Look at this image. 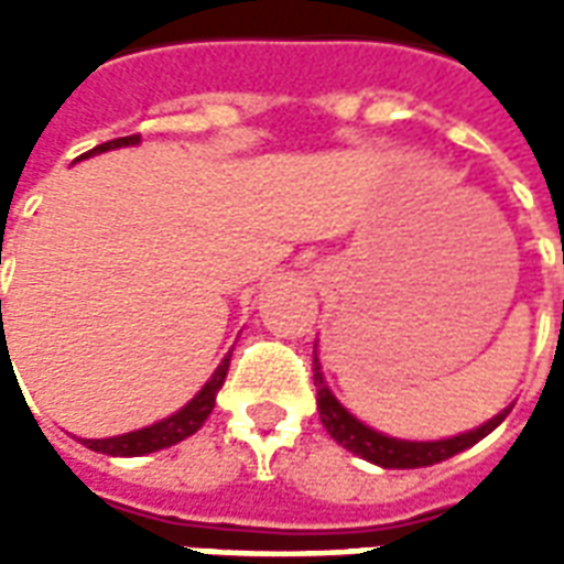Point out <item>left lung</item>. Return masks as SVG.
I'll use <instances>...</instances> for the list:
<instances>
[{"instance_id":"8db88e82","label":"left lung","mask_w":564,"mask_h":564,"mask_svg":"<svg viewBox=\"0 0 564 564\" xmlns=\"http://www.w3.org/2000/svg\"><path fill=\"white\" fill-rule=\"evenodd\" d=\"M314 387H317L319 420L326 425V432H329L341 447L356 453L359 459L375 462L380 468H425V465L449 459V456H456L462 449H468L471 444H477L480 437L489 435V432L510 414V408H513V404H510L501 414L492 416L489 423L477 425V429L465 432V435L444 437V441H399V437L380 435L375 429H368L366 423H359V420L332 395L329 387H326V380H323V371H319L317 354H314Z\"/></svg>"}]
</instances>
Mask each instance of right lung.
<instances>
[{
    "label": "right lung",
    "instance_id": "1",
    "mask_svg": "<svg viewBox=\"0 0 564 564\" xmlns=\"http://www.w3.org/2000/svg\"><path fill=\"white\" fill-rule=\"evenodd\" d=\"M129 144H139V135H127V139H115L105 141L99 148H93L90 153H102V150H115V148H129ZM2 307V302H0ZM229 356L223 359L217 371L210 375V380L198 390V395L189 404H184L177 414H172L169 420L162 423H153L148 429H139V432H127V435L117 437H99V441H90L84 437V444L96 453H108V456H144V453H156V449H165L184 441V437L196 435L202 423L208 420V414L214 411V402H217V392H220L223 380H226V371H229Z\"/></svg>",
    "mask_w": 564,
    "mask_h": 564
}]
</instances>
